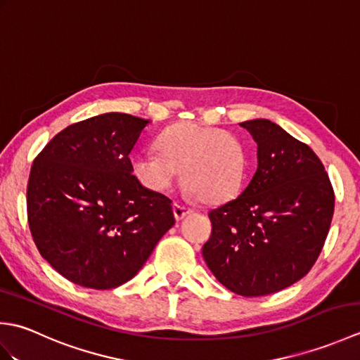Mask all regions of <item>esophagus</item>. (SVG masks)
Listing matches in <instances>:
<instances>
[{
  "instance_id": "obj_1",
  "label": "esophagus",
  "mask_w": 360,
  "mask_h": 360,
  "mask_svg": "<svg viewBox=\"0 0 360 360\" xmlns=\"http://www.w3.org/2000/svg\"><path fill=\"white\" fill-rule=\"evenodd\" d=\"M190 212H192V209L186 207V205L178 204V202H174V204H173V213H174V218L178 219V221H181V219L184 218L186 215H188Z\"/></svg>"
}]
</instances>
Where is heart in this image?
<instances>
[{
    "label": "heart",
    "instance_id": "heart-1",
    "mask_svg": "<svg viewBox=\"0 0 360 360\" xmlns=\"http://www.w3.org/2000/svg\"><path fill=\"white\" fill-rule=\"evenodd\" d=\"M158 151L131 159L133 176L151 192L170 188L178 170L182 186L201 202L219 204L240 192L246 155L243 143L224 129L179 122L159 134Z\"/></svg>",
    "mask_w": 360,
    "mask_h": 360
}]
</instances>
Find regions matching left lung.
Here are the masks:
<instances>
[{
    "label": "left lung",
    "mask_w": 360,
    "mask_h": 360,
    "mask_svg": "<svg viewBox=\"0 0 360 360\" xmlns=\"http://www.w3.org/2000/svg\"><path fill=\"white\" fill-rule=\"evenodd\" d=\"M240 125L258 145L257 172L238 198L209 212L202 257L232 292L262 297L314 266L331 226L334 190L307 143L266 119Z\"/></svg>",
    "instance_id": "8db88e82"
}]
</instances>
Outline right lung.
Masks as SVG:
<instances>
[{
	"label": "right lung",
	"mask_w": 360,
	"mask_h": 360,
	"mask_svg": "<svg viewBox=\"0 0 360 360\" xmlns=\"http://www.w3.org/2000/svg\"><path fill=\"white\" fill-rule=\"evenodd\" d=\"M147 124L124 112L101 114L66 127L34 159L30 233L46 262L75 285H124L174 224L170 198L131 173L129 153Z\"/></svg>",
	"instance_id": "1"
}]
</instances>
